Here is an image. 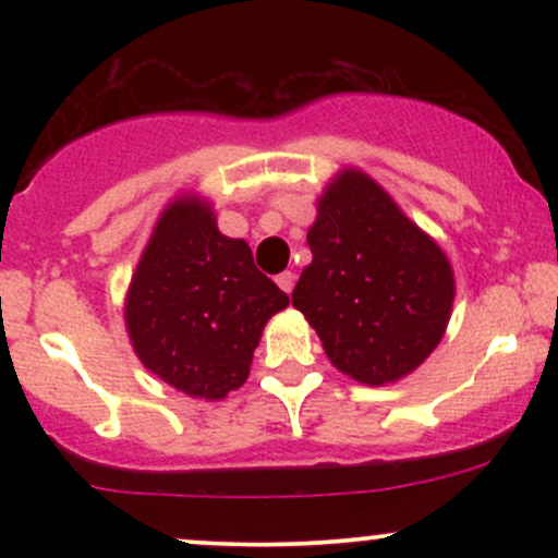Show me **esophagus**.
I'll return each instance as SVG.
<instances>
[{"instance_id": "34e87169", "label": "esophagus", "mask_w": 558, "mask_h": 558, "mask_svg": "<svg viewBox=\"0 0 558 558\" xmlns=\"http://www.w3.org/2000/svg\"><path fill=\"white\" fill-rule=\"evenodd\" d=\"M275 283L283 288L286 293H291L293 286H296V275H293V272H280L278 278H275Z\"/></svg>"}]
</instances>
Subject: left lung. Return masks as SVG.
Listing matches in <instances>:
<instances>
[{"instance_id": "obj_1", "label": "left lung", "mask_w": 558, "mask_h": 558, "mask_svg": "<svg viewBox=\"0 0 558 558\" xmlns=\"http://www.w3.org/2000/svg\"><path fill=\"white\" fill-rule=\"evenodd\" d=\"M306 243L312 265L291 301L328 360L367 386L417 369L444 338L453 304V272L438 243L360 170L328 185Z\"/></svg>"}]
</instances>
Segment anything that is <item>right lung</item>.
<instances>
[{
  "label": "right lung",
  "instance_id": "1",
  "mask_svg": "<svg viewBox=\"0 0 558 558\" xmlns=\"http://www.w3.org/2000/svg\"><path fill=\"white\" fill-rule=\"evenodd\" d=\"M288 296L257 270L246 241L217 230L213 209L178 198L159 217L125 301L144 367L194 399L241 388L262 328Z\"/></svg>",
  "mask_w": 558,
  "mask_h": 558
}]
</instances>
